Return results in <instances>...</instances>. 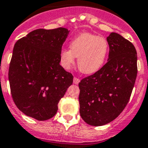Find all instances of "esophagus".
I'll use <instances>...</instances> for the list:
<instances>
[{
	"label": "esophagus",
	"mask_w": 148,
	"mask_h": 148,
	"mask_svg": "<svg viewBox=\"0 0 148 148\" xmlns=\"http://www.w3.org/2000/svg\"><path fill=\"white\" fill-rule=\"evenodd\" d=\"M74 84H77L80 82V79L78 78V77H74Z\"/></svg>",
	"instance_id": "34e87169"
}]
</instances>
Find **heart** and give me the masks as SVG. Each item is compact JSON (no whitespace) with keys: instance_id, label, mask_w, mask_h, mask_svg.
<instances>
[{"instance_id":"heart-1","label":"heart","mask_w":148,"mask_h":148,"mask_svg":"<svg viewBox=\"0 0 148 148\" xmlns=\"http://www.w3.org/2000/svg\"><path fill=\"white\" fill-rule=\"evenodd\" d=\"M71 49L61 50L60 64L65 69L74 64L78 58L79 70L86 74H94L101 69L109 53V45L105 38L91 34L84 33L73 39Z\"/></svg>"}]
</instances>
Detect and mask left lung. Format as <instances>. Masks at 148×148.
<instances>
[{"label": "left lung", "instance_id": "1", "mask_svg": "<svg viewBox=\"0 0 148 148\" xmlns=\"http://www.w3.org/2000/svg\"><path fill=\"white\" fill-rule=\"evenodd\" d=\"M108 60L79 83L80 114L87 124L102 126L119 116L128 103L138 74L133 44L117 33L107 38Z\"/></svg>", "mask_w": 148, "mask_h": 148}]
</instances>
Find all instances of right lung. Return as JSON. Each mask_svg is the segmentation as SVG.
Instances as JSON below:
<instances>
[{"mask_svg":"<svg viewBox=\"0 0 148 148\" xmlns=\"http://www.w3.org/2000/svg\"><path fill=\"white\" fill-rule=\"evenodd\" d=\"M66 28L38 29L17 40L8 71L13 101L21 112L38 121L53 117L74 77L60 65Z\"/></svg>","mask_w":148,"mask_h":148,"instance_id":"right-lung-1","label":"right lung"}]
</instances>
